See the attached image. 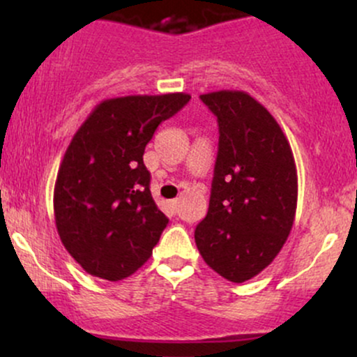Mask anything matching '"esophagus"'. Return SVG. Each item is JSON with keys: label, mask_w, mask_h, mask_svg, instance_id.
I'll return each mask as SVG.
<instances>
[{"label": "esophagus", "mask_w": 357, "mask_h": 357, "mask_svg": "<svg viewBox=\"0 0 357 357\" xmlns=\"http://www.w3.org/2000/svg\"><path fill=\"white\" fill-rule=\"evenodd\" d=\"M178 206H179V199L176 198V199H173V202H171V208H173V210H178Z\"/></svg>", "instance_id": "esophagus-1"}]
</instances>
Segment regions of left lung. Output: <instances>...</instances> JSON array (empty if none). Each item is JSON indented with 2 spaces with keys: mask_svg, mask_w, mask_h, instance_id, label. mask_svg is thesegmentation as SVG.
Here are the masks:
<instances>
[{
  "mask_svg": "<svg viewBox=\"0 0 357 357\" xmlns=\"http://www.w3.org/2000/svg\"><path fill=\"white\" fill-rule=\"evenodd\" d=\"M202 100L218 119L220 142L208 215L195 241L208 267L241 284L265 270L292 230L297 167L275 117L243 90Z\"/></svg>",
  "mask_w": 357,
  "mask_h": 357,
  "instance_id": "8db88e82",
  "label": "left lung"
}]
</instances>
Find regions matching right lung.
Here are the masks:
<instances>
[{"mask_svg":"<svg viewBox=\"0 0 357 357\" xmlns=\"http://www.w3.org/2000/svg\"><path fill=\"white\" fill-rule=\"evenodd\" d=\"M190 99L184 92L105 99L72 137L53 213L61 243L90 275L122 280L153 255L169 220L154 203L142 155L158 126Z\"/></svg>","mask_w":357,"mask_h":357,"instance_id":"obj_1","label":"right lung"}]
</instances>
